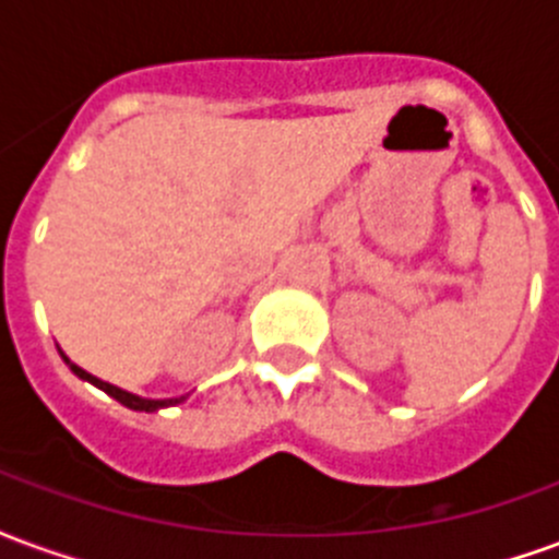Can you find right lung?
Segmentation results:
<instances>
[{
	"label": "right lung",
	"instance_id": "add662e5",
	"mask_svg": "<svg viewBox=\"0 0 559 559\" xmlns=\"http://www.w3.org/2000/svg\"><path fill=\"white\" fill-rule=\"evenodd\" d=\"M66 362H68V359H66ZM68 368H71V371H74V374H78V377H83V380H90L92 386L104 389V392H107L110 399H116V401H119V404H126V407H131V411L155 413V411H160V407H170V404H179V401H182V399H170V401L138 399V395H131V392H122V389H119V386H110V383H104V380H98V377L86 374V371H83V368H78V365H74V362H68Z\"/></svg>",
	"mask_w": 559,
	"mask_h": 559
}]
</instances>
